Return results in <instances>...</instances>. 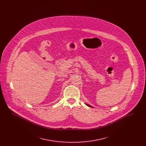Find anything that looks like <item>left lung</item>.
Segmentation results:
<instances>
[{
	"instance_id": "1",
	"label": "left lung",
	"mask_w": 146,
	"mask_h": 146,
	"mask_svg": "<svg viewBox=\"0 0 146 146\" xmlns=\"http://www.w3.org/2000/svg\"><path fill=\"white\" fill-rule=\"evenodd\" d=\"M86 105H87V106H89V107H92V108H94L92 106H91L90 105H89V104H86Z\"/></svg>"
}]
</instances>
